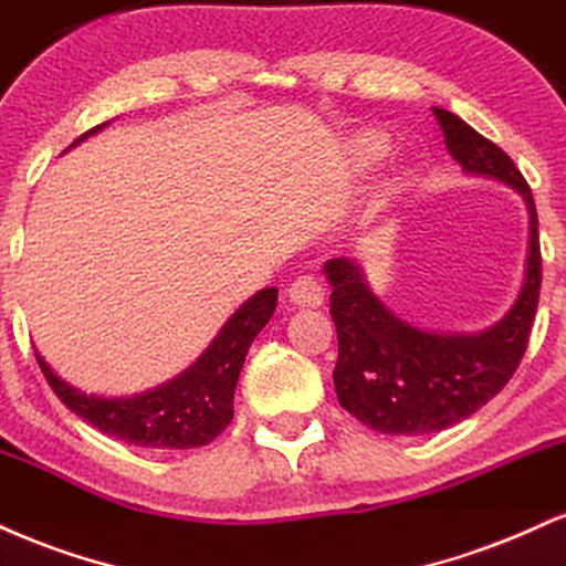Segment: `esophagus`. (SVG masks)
Returning <instances> with one entry per match:
<instances>
[{
  "instance_id": "esophagus-1",
  "label": "esophagus",
  "mask_w": 566,
  "mask_h": 566,
  "mask_svg": "<svg viewBox=\"0 0 566 566\" xmlns=\"http://www.w3.org/2000/svg\"><path fill=\"white\" fill-rule=\"evenodd\" d=\"M289 298L298 304V307H321L325 298V289L315 275H298L296 281L289 285Z\"/></svg>"
}]
</instances>
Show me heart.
<instances>
[{
    "mask_svg": "<svg viewBox=\"0 0 566 566\" xmlns=\"http://www.w3.org/2000/svg\"><path fill=\"white\" fill-rule=\"evenodd\" d=\"M389 153V137L381 135V132H360L349 139V164L355 166L357 171L374 169V166L381 161Z\"/></svg>",
    "mask_w": 566,
    "mask_h": 566,
    "instance_id": "heart-1",
    "label": "heart"
}]
</instances>
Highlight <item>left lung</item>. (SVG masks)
<instances>
[{"label": "left lung", "mask_w": 566, "mask_h": 566, "mask_svg": "<svg viewBox=\"0 0 566 566\" xmlns=\"http://www.w3.org/2000/svg\"><path fill=\"white\" fill-rule=\"evenodd\" d=\"M444 145L469 177L495 179L527 203V268L520 296L490 328L442 334L402 321L370 291L355 259L323 264L338 336L336 397L365 427L381 434H431L488 405L520 368L541 296V241L533 190L514 161L455 113L434 108Z\"/></svg>", "instance_id": "left-lung-1"}]
</instances>
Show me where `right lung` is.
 <instances>
[{"label":"right lung","mask_w":566,"mask_h":566,"mask_svg":"<svg viewBox=\"0 0 566 566\" xmlns=\"http://www.w3.org/2000/svg\"><path fill=\"white\" fill-rule=\"evenodd\" d=\"M108 122L90 129L73 145L97 135ZM71 145V148H73ZM277 307V289H262L230 315L214 342L190 368L171 381L132 397L86 395L60 378L36 352L39 368L60 402L103 434L148 450H190L217 440L232 421V397L243 360L259 331Z\"/></svg>","instance_id":"1"}]
</instances>
